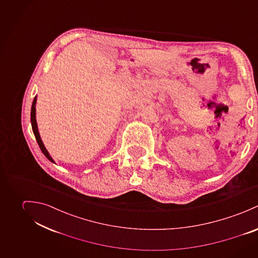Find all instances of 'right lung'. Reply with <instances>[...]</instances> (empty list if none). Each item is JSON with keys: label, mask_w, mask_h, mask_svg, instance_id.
<instances>
[{"label": "right lung", "mask_w": 258, "mask_h": 258, "mask_svg": "<svg viewBox=\"0 0 258 258\" xmlns=\"http://www.w3.org/2000/svg\"><path fill=\"white\" fill-rule=\"evenodd\" d=\"M35 105H36V96L34 97V99H33V102H32V106H31V112H30V121H31V126H32V132H33V134H34V137H35V139H36V142L38 143V145H39V147H40V149H41V151H42V153L45 155V157L48 159V160H50L51 162H53V163H55L54 162V160L52 159V157L50 156V154L48 153V151H47V149L45 148V146H44V144L42 143V141H41V139H40V135H39V133H38V128H37V123H36V117H35Z\"/></svg>", "instance_id": "add662e5"}]
</instances>
